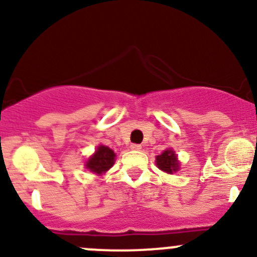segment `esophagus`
<instances>
[{
    "label": "esophagus",
    "mask_w": 257,
    "mask_h": 257,
    "mask_svg": "<svg viewBox=\"0 0 257 257\" xmlns=\"http://www.w3.org/2000/svg\"><path fill=\"white\" fill-rule=\"evenodd\" d=\"M131 148L133 150H141L142 149V145L141 144H132Z\"/></svg>",
    "instance_id": "esophagus-1"
}]
</instances>
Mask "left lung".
<instances>
[{
  "label": "left lung",
  "instance_id": "8db88e82",
  "mask_svg": "<svg viewBox=\"0 0 257 257\" xmlns=\"http://www.w3.org/2000/svg\"><path fill=\"white\" fill-rule=\"evenodd\" d=\"M157 165L160 170L165 173L172 174L173 172H177L179 169V163L177 159V155L174 154L173 150H165L162 154L157 157Z\"/></svg>",
  "mask_w": 257,
  "mask_h": 257
}]
</instances>
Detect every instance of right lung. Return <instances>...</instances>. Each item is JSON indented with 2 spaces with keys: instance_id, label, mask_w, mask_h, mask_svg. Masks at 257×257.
<instances>
[{
  "instance_id": "obj_1",
  "label": "right lung",
  "mask_w": 257,
  "mask_h": 257,
  "mask_svg": "<svg viewBox=\"0 0 257 257\" xmlns=\"http://www.w3.org/2000/svg\"><path fill=\"white\" fill-rule=\"evenodd\" d=\"M114 157L115 154L112 149L104 147V145H100L94 155L88 160L87 168L95 174H102L110 169V167L114 164Z\"/></svg>"
}]
</instances>
